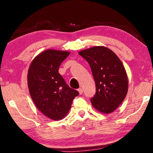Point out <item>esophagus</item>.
Wrapping results in <instances>:
<instances>
[{
  "label": "esophagus",
  "mask_w": 153,
  "mask_h": 153,
  "mask_svg": "<svg viewBox=\"0 0 153 153\" xmlns=\"http://www.w3.org/2000/svg\"><path fill=\"white\" fill-rule=\"evenodd\" d=\"M77 91H78L79 94H82V93H83V89L81 88H79L78 90H77Z\"/></svg>",
  "instance_id": "obj_1"
}]
</instances>
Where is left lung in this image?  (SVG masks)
Here are the masks:
<instances>
[{
  "label": "left lung",
  "instance_id": "obj_1",
  "mask_svg": "<svg viewBox=\"0 0 153 153\" xmlns=\"http://www.w3.org/2000/svg\"><path fill=\"white\" fill-rule=\"evenodd\" d=\"M88 62L96 85L92 105L103 114L118 108L128 91V78L123 62L112 50L94 46L79 52Z\"/></svg>",
  "mask_w": 153,
  "mask_h": 153
}]
</instances>
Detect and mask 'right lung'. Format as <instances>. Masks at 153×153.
Instances as JSON below:
<instances>
[{"label":"right lung","instance_id":"1","mask_svg":"<svg viewBox=\"0 0 153 153\" xmlns=\"http://www.w3.org/2000/svg\"><path fill=\"white\" fill-rule=\"evenodd\" d=\"M69 54L67 51L45 50L29 66V93L38 110L52 120H59L65 117L74 99L79 94L67 85L59 73L60 64Z\"/></svg>","mask_w":153,"mask_h":153}]
</instances>
